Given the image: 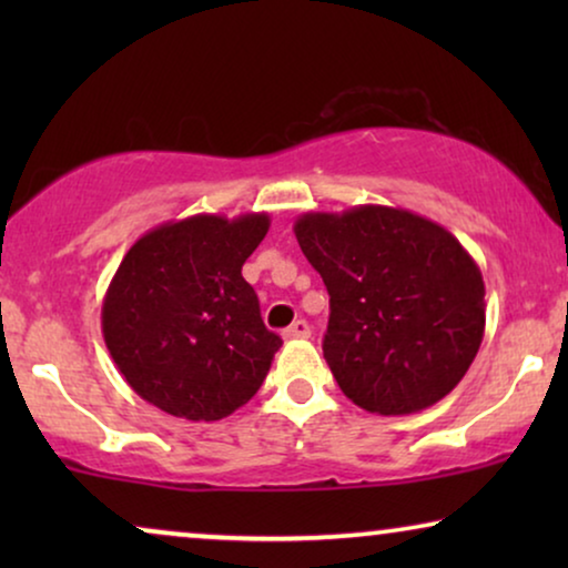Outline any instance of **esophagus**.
Segmentation results:
<instances>
[{"mask_svg":"<svg viewBox=\"0 0 568 568\" xmlns=\"http://www.w3.org/2000/svg\"><path fill=\"white\" fill-rule=\"evenodd\" d=\"M282 336L286 338V341H292V338H307L310 336V325L305 323V321H294L290 328H284V333Z\"/></svg>","mask_w":568,"mask_h":568,"instance_id":"esophagus-1","label":"esophagus"}]
</instances>
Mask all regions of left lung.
<instances>
[{
    "label": "left lung",
    "instance_id": "1",
    "mask_svg": "<svg viewBox=\"0 0 568 568\" xmlns=\"http://www.w3.org/2000/svg\"><path fill=\"white\" fill-rule=\"evenodd\" d=\"M294 235L331 294L323 356L348 400L408 416L460 383L484 341L486 286L453 232L362 204L302 214Z\"/></svg>",
    "mask_w": 568,
    "mask_h": 568
}]
</instances>
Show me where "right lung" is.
Listing matches in <instances>:
<instances>
[{"label":"right lung","instance_id":"add662e5","mask_svg":"<svg viewBox=\"0 0 568 568\" xmlns=\"http://www.w3.org/2000/svg\"><path fill=\"white\" fill-rule=\"evenodd\" d=\"M268 227L266 212L193 214L129 247L100 321L139 398L189 422H220L258 393L282 338L263 325L243 263Z\"/></svg>","mask_w":568,"mask_h":568}]
</instances>
